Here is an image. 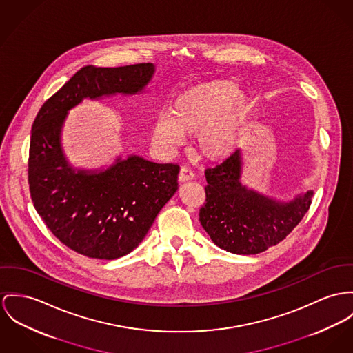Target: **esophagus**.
<instances>
[{
	"label": "esophagus",
	"mask_w": 353,
	"mask_h": 353,
	"mask_svg": "<svg viewBox=\"0 0 353 353\" xmlns=\"http://www.w3.org/2000/svg\"><path fill=\"white\" fill-rule=\"evenodd\" d=\"M194 177V174H193V172L190 170V168H187V166H183L181 169H180V173H179V181H181V183H184V181H190Z\"/></svg>",
	"instance_id": "obj_1"
}]
</instances>
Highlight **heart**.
Instances as JSON below:
<instances>
[{
  "label": "heart",
  "mask_w": 353,
  "mask_h": 353,
  "mask_svg": "<svg viewBox=\"0 0 353 353\" xmlns=\"http://www.w3.org/2000/svg\"><path fill=\"white\" fill-rule=\"evenodd\" d=\"M245 114L247 98L234 81H204L173 99L169 114L154 121L152 134L163 149H173L184 136L194 134V152L201 159L215 161L235 149Z\"/></svg>",
  "instance_id": "heart-1"
}]
</instances>
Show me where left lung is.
I'll list each match as a JSON object with an SVG mask.
<instances>
[{"label":"left lung","instance_id":"1","mask_svg":"<svg viewBox=\"0 0 353 353\" xmlns=\"http://www.w3.org/2000/svg\"><path fill=\"white\" fill-rule=\"evenodd\" d=\"M242 157L235 150L215 168L205 169V203L199 219L220 248L239 255H254L282 242L312 204L313 192L293 201L278 203L241 184Z\"/></svg>","mask_w":353,"mask_h":353}]
</instances>
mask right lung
I'll list each match as a JSON object with an SVG mask.
<instances>
[{
  "label": "right lung",
  "instance_id": "add662e5",
  "mask_svg": "<svg viewBox=\"0 0 353 353\" xmlns=\"http://www.w3.org/2000/svg\"><path fill=\"white\" fill-rule=\"evenodd\" d=\"M153 72L152 63L83 67L47 99L32 125L28 184L33 205L54 236L84 256L110 261L132 252L177 190L180 166L132 156L105 172H75L60 148L64 118L83 98L136 94Z\"/></svg>",
  "mask_w": 353,
  "mask_h": 353
}]
</instances>
